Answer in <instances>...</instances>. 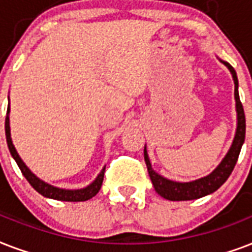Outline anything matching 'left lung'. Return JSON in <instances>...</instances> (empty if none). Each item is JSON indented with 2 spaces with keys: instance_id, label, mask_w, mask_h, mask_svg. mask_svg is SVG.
I'll return each mask as SVG.
<instances>
[{
  "instance_id": "8db88e82",
  "label": "left lung",
  "mask_w": 252,
  "mask_h": 252,
  "mask_svg": "<svg viewBox=\"0 0 252 252\" xmlns=\"http://www.w3.org/2000/svg\"><path fill=\"white\" fill-rule=\"evenodd\" d=\"M226 67L229 68L231 75H233L234 84H235V89H234V95H235V102H237V113H238V125H237V132H235V138L234 142L230 147L229 153L225 157V159L221 161V164L218 165L217 168L214 169L213 172L208 175L206 177L198 179V180L190 181V183H176V181H171L168 179H164L160 175H158L153 168H151V163L148 159L147 151L144 148V161L147 165L148 175L151 177L154 188L161 197H164L167 200L171 201H188V200H196L201 197L210 194V193L216 192L223 183H225L229 176L233 172L234 167L237 164L238 157L241 153L242 144L245 142L246 135V118H245V110H243V105H242L241 99H239V93H238V77L234 69L229 63L222 62Z\"/></svg>"
}]
</instances>
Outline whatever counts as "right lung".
I'll list each match as a JSON object with an SVG mask.
<instances>
[{
	"label": "right lung",
	"mask_w": 252,
	"mask_h": 252,
	"mask_svg": "<svg viewBox=\"0 0 252 252\" xmlns=\"http://www.w3.org/2000/svg\"><path fill=\"white\" fill-rule=\"evenodd\" d=\"M7 113H9V109H7ZM5 132H6V142L7 147L10 150L11 157L14 158L17 164H18L21 172L23 173V176L26 177V180L30 183V185L36 190L38 193H40L42 196L48 197V198H54V200L59 201H71V202H77V201H87L92 197H94L97 193H98L101 185H102V180H104V173L105 168L101 171L97 179H95L91 185H88L87 188L77 189V190H68V189H60L56 188V187H52V185L47 184L44 181H42L40 179L35 176L34 173L31 172L30 169L27 168L26 164L23 163L22 159L19 158V155L15 151L14 146H13V142H11L10 138V127H9V116H6V120H5Z\"/></svg>",
	"instance_id": "obj_1"
}]
</instances>
